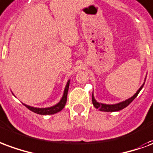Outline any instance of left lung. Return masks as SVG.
Masks as SVG:
<instances>
[{
  "label": "left lung",
  "mask_w": 153,
  "mask_h": 153,
  "mask_svg": "<svg viewBox=\"0 0 153 153\" xmlns=\"http://www.w3.org/2000/svg\"><path fill=\"white\" fill-rule=\"evenodd\" d=\"M144 83L143 85L141 86L140 88V89L137 91V92L134 94L133 97H131V98H129L128 100H126L125 101H123V102H120L118 104H115V105H105V104H101V103H98L95 100L93 97V94H92V104L95 106V108H98L100 109V111H104V112H115V111H119L121 109H123L124 108H126V106H128L130 104H131L133 100H134L136 97L138 96V94L140 93V91H141V89L143 88Z\"/></svg>",
  "instance_id": "8db88e82"
}]
</instances>
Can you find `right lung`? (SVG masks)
I'll use <instances>...</instances> for the list:
<instances>
[{"label":"right lung","instance_id":"add662e5","mask_svg":"<svg viewBox=\"0 0 153 153\" xmlns=\"http://www.w3.org/2000/svg\"><path fill=\"white\" fill-rule=\"evenodd\" d=\"M69 85H70V80L67 82V84L65 86V91L64 94L62 97V100H60L59 103H57L56 105L49 107V108H34L29 105H24L28 109H30V111L34 112L37 114H41V115H48V114H54L56 113H58L62 110V108L65 107V103H66V100H67V93L68 90H69Z\"/></svg>","mask_w":153,"mask_h":153}]
</instances>
